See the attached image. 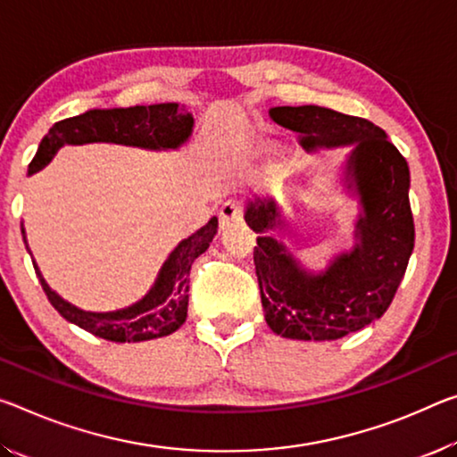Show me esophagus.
<instances>
[{
	"mask_svg": "<svg viewBox=\"0 0 457 457\" xmlns=\"http://www.w3.org/2000/svg\"><path fill=\"white\" fill-rule=\"evenodd\" d=\"M244 213V207L240 201H226L220 209V223L221 228L231 226L234 221H240Z\"/></svg>",
	"mask_w": 457,
	"mask_h": 457,
	"instance_id": "34e87169",
	"label": "esophagus"
}]
</instances>
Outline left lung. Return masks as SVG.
Instances as JSON below:
<instances>
[{
	"instance_id": "8db88e82",
	"label": "left lung",
	"mask_w": 457,
	"mask_h": 457,
	"mask_svg": "<svg viewBox=\"0 0 457 457\" xmlns=\"http://www.w3.org/2000/svg\"><path fill=\"white\" fill-rule=\"evenodd\" d=\"M278 126L299 134L307 152L353 146L347 187L360 195L356 244L321 272H309L287 245L268 236L280 223L272 199L248 201L245 223L256 231V277L268 328L303 342H329L385 315L407 270L415 223L409 203V164L386 132L364 118L320 105L272 107Z\"/></svg>"
}]
</instances>
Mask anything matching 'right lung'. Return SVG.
<instances>
[{"instance_id": "add662e5", "label": "right lung", "mask_w": 457, "mask_h": 457, "mask_svg": "<svg viewBox=\"0 0 457 457\" xmlns=\"http://www.w3.org/2000/svg\"><path fill=\"white\" fill-rule=\"evenodd\" d=\"M193 115L179 104H156L136 107H115V110H89L75 118L56 121L42 137L38 152L28 166V175L38 172L53 161L64 144L113 142L124 146H140L150 150H175L189 140L193 134ZM24 234V228H21ZM217 234V217H212L205 226L180 242L162 264L154 287L136 305L110 311V313H93L83 311L62 296L56 295L42 278L38 266L32 260L38 274L42 291L64 320L79 328L104 337L107 342H146L170 336L187 320L189 307V272L203 252L209 248ZM24 244L26 234H24ZM30 252V250H28Z\"/></svg>"}]
</instances>
